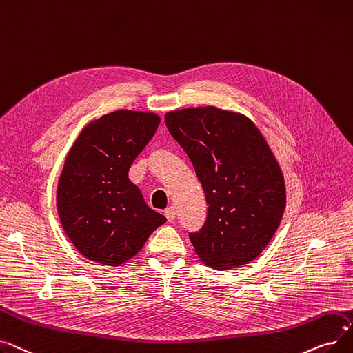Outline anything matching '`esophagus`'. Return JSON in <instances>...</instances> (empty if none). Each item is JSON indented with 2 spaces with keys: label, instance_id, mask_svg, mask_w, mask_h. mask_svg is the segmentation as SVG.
<instances>
[{
  "label": "esophagus",
  "instance_id": "obj_1",
  "mask_svg": "<svg viewBox=\"0 0 353 353\" xmlns=\"http://www.w3.org/2000/svg\"><path fill=\"white\" fill-rule=\"evenodd\" d=\"M163 214H165V216H166V220H168V221H170V223H174V220H175V215H176V211H175V208H174V207L166 208Z\"/></svg>",
  "mask_w": 353,
  "mask_h": 353
}]
</instances>
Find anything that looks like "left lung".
Instances as JSON below:
<instances>
[{"mask_svg": "<svg viewBox=\"0 0 353 353\" xmlns=\"http://www.w3.org/2000/svg\"><path fill=\"white\" fill-rule=\"evenodd\" d=\"M207 198V220L190 232L198 257L228 270L261 254L286 207V185L270 146L247 116L214 106L165 114Z\"/></svg>", "mask_w": 353, "mask_h": 353, "instance_id": "obj_1", "label": "left lung"}]
</instances>
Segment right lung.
I'll use <instances>...</instances> for the list:
<instances>
[{
	"mask_svg": "<svg viewBox=\"0 0 353 353\" xmlns=\"http://www.w3.org/2000/svg\"><path fill=\"white\" fill-rule=\"evenodd\" d=\"M150 112L116 110L90 122L67 154L57 187L61 227L86 259L121 265L166 218L149 208L129 168L155 135Z\"/></svg>",
	"mask_w": 353,
	"mask_h": 353,
	"instance_id": "obj_1",
	"label": "right lung"
}]
</instances>
